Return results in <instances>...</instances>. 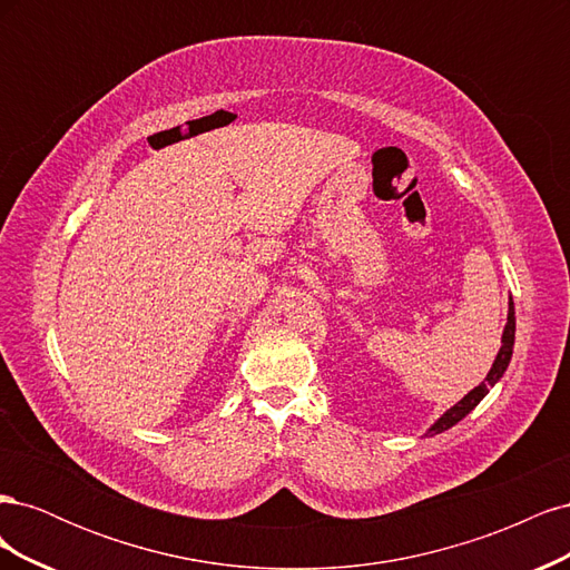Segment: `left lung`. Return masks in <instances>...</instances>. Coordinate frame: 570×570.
<instances>
[{
    "label": "left lung",
    "mask_w": 570,
    "mask_h": 570,
    "mask_svg": "<svg viewBox=\"0 0 570 570\" xmlns=\"http://www.w3.org/2000/svg\"><path fill=\"white\" fill-rule=\"evenodd\" d=\"M513 335H515V318H513V304H509V321H507L504 335H502V350H499V354H497V358H494V364H492L488 377H485V381H482L475 390H471L469 394H465L459 404H454L450 411H446L444 416H442L433 428H430V435H438V433H442V430H450L452 425H456V423L465 416V413H471V411L480 404L482 396H485V394L490 392V387L499 381V377L504 375V371H507V366H509V361H511Z\"/></svg>",
    "instance_id": "left-lung-1"
}]
</instances>
